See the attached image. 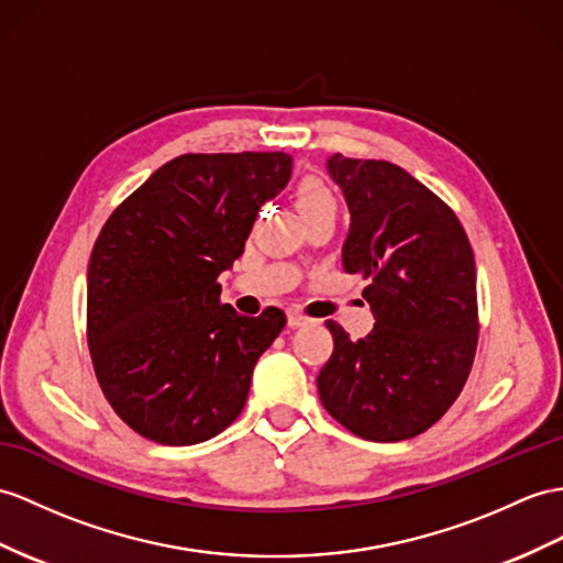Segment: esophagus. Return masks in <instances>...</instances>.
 I'll return each instance as SVG.
<instances>
[{
	"mask_svg": "<svg viewBox=\"0 0 563 563\" xmlns=\"http://www.w3.org/2000/svg\"><path fill=\"white\" fill-rule=\"evenodd\" d=\"M286 320H289V327H303V324L310 322V318H306V314L298 312V310H289Z\"/></svg>",
	"mask_w": 563,
	"mask_h": 563,
	"instance_id": "obj_1",
	"label": "esophagus"
}]
</instances>
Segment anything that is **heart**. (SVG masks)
Segmentation results:
<instances>
[{"instance_id": "obj_1", "label": "heart", "mask_w": 563, "mask_h": 563, "mask_svg": "<svg viewBox=\"0 0 563 563\" xmlns=\"http://www.w3.org/2000/svg\"><path fill=\"white\" fill-rule=\"evenodd\" d=\"M294 198L303 219L318 214H336V194L320 176H306L296 186Z\"/></svg>"}]
</instances>
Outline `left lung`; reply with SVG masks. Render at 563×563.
<instances>
[{
    "label": "left lung",
    "instance_id": "obj_1",
    "mask_svg": "<svg viewBox=\"0 0 563 563\" xmlns=\"http://www.w3.org/2000/svg\"><path fill=\"white\" fill-rule=\"evenodd\" d=\"M327 172L351 212L341 263L367 279L375 327L351 336L334 320L318 375L327 413L369 442L410 440L456 401L477 346L475 257L459 217L391 162L332 155Z\"/></svg>",
    "mask_w": 563,
    "mask_h": 563
}]
</instances>
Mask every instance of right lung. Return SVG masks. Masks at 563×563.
Listing matches in <instances>:
<instances>
[{
	"instance_id": "obj_1",
	"label": "right lung",
	"mask_w": 563,
	"mask_h": 563,
	"mask_svg": "<svg viewBox=\"0 0 563 563\" xmlns=\"http://www.w3.org/2000/svg\"><path fill=\"white\" fill-rule=\"evenodd\" d=\"M291 155H181L107 219L88 265V346L117 416L145 440L188 446L229 428L253 367L286 324L219 303L217 277L243 255Z\"/></svg>"
}]
</instances>
